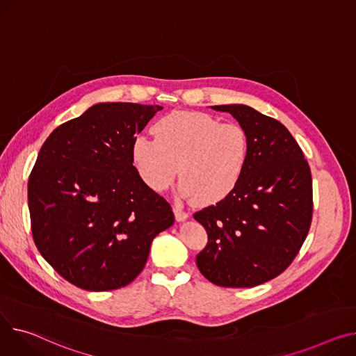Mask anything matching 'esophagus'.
<instances>
[{"mask_svg":"<svg viewBox=\"0 0 356 356\" xmlns=\"http://www.w3.org/2000/svg\"><path fill=\"white\" fill-rule=\"evenodd\" d=\"M173 211H175V216H176V220H184V219H187L188 216H191V213L188 211H186V210H183V209H180L179 206H175V209H173Z\"/></svg>","mask_w":356,"mask_h":356,"instance_id":"1","label":"esophagus"}]
</instances>
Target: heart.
<instances>
[{
	"mask_svg": "<svg viewBox=\"0 0 356 356\" xmlns=\"http://www.w3.org/2000/svg\"><path fill=\"white\" fill-rule=\"evenodd\" d=\"M156 137L138 136L131 154L136 169L157 192L180 176V192L196 204H215L239 184L250 154V138L238 123L206 113L175 111L154 124Z\"/></svg>",
	"mask_w": 356,
	"mask_h": 356,
	"instance_id": "obj_1",
	"label": "heart"
}]
</instances>
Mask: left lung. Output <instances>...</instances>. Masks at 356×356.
Returning a JSON list of instances; mask_svg holds the SVG:
<instances>
[{"mask_svg":"<svg viewBox=\"0 0 356 356\" xmlns=\"http://www.w3.org/2000/svg\"><path fill=\"white\" fill-rule=\"evenodd\" d=\"M230 113L250 138L246 170L234 191L196 211L207 243L196 256L200 273L223 288H253L285 272L312 223L311 168L289 130L243 104Z\"/></svg>","mask_w":356,"mask_h":356,"instance_id":"1","label":"left lung"}]
</instances>
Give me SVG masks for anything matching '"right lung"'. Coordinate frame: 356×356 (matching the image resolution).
<instances>
[{
  "label": "right lung",
  "mask_w": 356,
  "mask_h": 356,
  "mask_svg": "<svg viewBox=\"0 0 356 356\" xmlns=\"http://www.w3.org/2000/svg\"><path fill=\"white\" fill-rule=\"evenodd\" d=\"M160 106L100 103L44 141L29 179L37 249L74 286L120 289L143 270L172 206L133 165L137 134Z\"/></svg>",
  "instance_id": "right-lung-1"
}]
</instances>
